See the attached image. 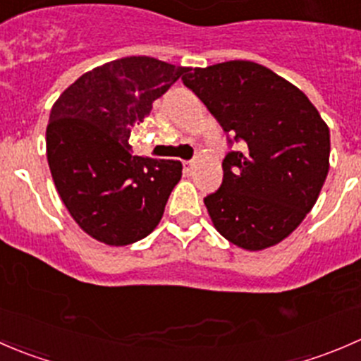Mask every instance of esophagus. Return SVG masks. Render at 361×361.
<instances>
[{"mask_svg":"<svg viewBox=\"0 0 361 361\" xmlns=\"http://www.w3.org/2000/svg\"><path fill=\"white\" fill-rule=\"evenodd\" d=\"M194 166H195V164L192 162V160H185V162H183V171L187 174H190L192 171H194Z\"/></svg>","mask_w":361,"mask_h":361,"instance_id":"34e87169","label":"esophagus"}]
</instances>
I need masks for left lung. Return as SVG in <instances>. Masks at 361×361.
<instances>
[{
  "instance_id": "8db88e82",
  "label": "left lung",
  "mask_w": 361,
  "mask_h": 361,
  "mask_svg": "<svg viewBox=\"0 0 361 361\" xmlns=\"http://www.w3.org/2000/svg\"><path fill=\"white\" fill-rule=\"evenodd\" d=\"M183 83L227 133L224 181L204 204L216 231L250 251L300 225L329 174L330 130L302 90L262 64L187 68Z\"/></svg>"
}]
</instances>
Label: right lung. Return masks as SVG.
I'll return each mask as SVG.
<instances>
[{
    "label": "right lung",
    "mask_w": 361,
    "mask_h": 361,
    "mask_svg": "<svg viewBox=\"0 0 361 361\" xmlns=\"http://www.w3.org/2000/svg\"><path fill=\"white\" fill-rule=\"evenodd\" d=\"M187 68L123 57L80 76L50 111L47 159L73 220L97 241L126 246L159 225L181 162L133 155L130 129Z\"/></svg>",
    "instance_id": "obj_1"
}]
</instances>
